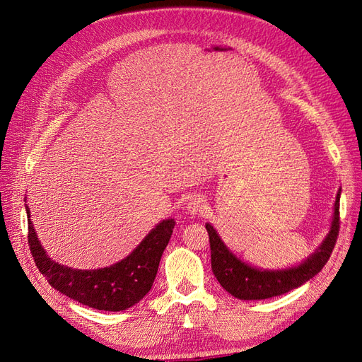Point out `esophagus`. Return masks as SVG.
I'll return each mask as SVG.
<instances>
[{"label": "esophagus", "instance_id": "esophagus-1", "mask_svg": "<svg viewBox=\"0 0 362 362\" xmlns=\"http://www.w3.org/2000/svg\"><path fill=\"white\" fill-rule=\"evenodd\" d=\"M206 208V202L199 194H194L187 202V210L190 214H201Z\"/></svg>", "mask_w": 362, "mask_h": 362}]
</instances>
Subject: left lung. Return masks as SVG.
Wrapping results in <instances>:
<instances>
[{"instance_id":"8db88e82","label":"left lung","mask_w":362,"mask_h":362,"mask_svg":"<svg viewBox=\"0 0 362 362\" xmlns=\"http://www.w3.org/2000/svg\"><path fill=\"white\" fill-rule=\"evenodd\" d=\"M339 193L341 192H338L335 199L332 226L325 242L300 266L291 267L288 270L269 272L247 266L246 262L238 259L233 252L228 250L221 237L217 235L216 229L210 223H206L205 228L208 237H210L211 249V269L217 281L221 282V286L229 294H233L234 298L243 300H258L288 293L314 278L329 259L337 243L339 233Z\"/></svg>"}]
</instances>
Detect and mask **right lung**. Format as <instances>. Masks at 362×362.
<instances>
[{
  "label": "right lung",
  "instance_id": "add662e5",
  "mask_svg": "<svg viewBox=\"0 0 362 362\" xmlns=\"http://www.w3.org/2000/svg\"><path fill=\"white\" fill-rule=\"evenodd\" d=\"M28 217V246L39 272L52 288L103 311H124L145 298L157 276L163 250L173 233V218L158 223L131 254L110 267L75 270L52 261L40 246Z\"/></svg>",
  "mask_w": 362,
  "mask_h": 362
}]
</instances>
